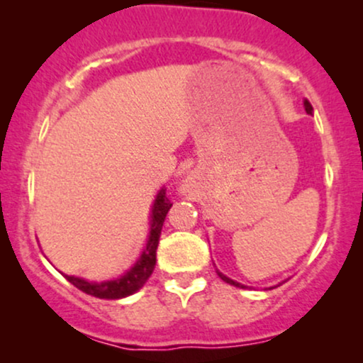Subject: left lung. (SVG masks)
<instances>
[{
    "instance_id": "1",
    "label": "left lung",
    "mask_w": 363,
    "mask_h": 363,
    "mask_svg": "<svg viewBox=\"0 0 363 363\" xmlns=\"http://www.w3.org/2000/svg\"><path fill=\"white\" fill-rule=\"evenodd\" d=\"M303 106H306V111L309 112V114H312V106H311V102H309V101H306V102H303ZM218 277L222 278L223 281L230 283V285H234V286H240V289H244V285H240V283H237V281H234V280H230V278H227V277H225V274H222L220 272H218Z\"/></svg>"
}]
</instances>
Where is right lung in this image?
Instances as JSON below:
<instances>
[{"instance_id": "add662e5", "label": "right lung", "mask_w": 363, "mask_h": 363, "mask_svg": "<svg viewBox=\"0 0 363 363\" xmlns=\"http://www.w3.org/2000/svg\"><path fill=\"white\" fill-rule=\"evenodd\" d=\"M170 206H172V203H170L167 194H165V189H160L155 203H153L152 228H150V237H148L147 247H145V251H143V254H141L140 259L136 261V264L133 266V268L129 269L124 277H121V278H118V280H112V281L94 283V281L82 280V278L68 277V274H65L66 280H68L69 283H73L78 290L91 295V297L109 298V301L128 297V295L138 291L141 286L145 285V281L148 280L150 274L153 273V268H155L158 239H160L162 225H164V220L169 213Z\"/></svg>"}]
</instances>
